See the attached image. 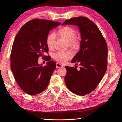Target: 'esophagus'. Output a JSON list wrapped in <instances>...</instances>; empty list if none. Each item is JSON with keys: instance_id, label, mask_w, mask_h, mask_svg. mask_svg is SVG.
<instances>
[{"instance_id": "obj_1", "label": "esophagus", "mask_w": 122, "mask_h": 122, "mask_svg": "<svg viewBox=\"0 0 122 122\" xmlns=\"http://www.w3.org/2000/svg\"><path fill=\"white\" fill-rule=\"evenodd\" d=\"M64 66L63 65H62L61 64H60V63H57L56 64V68H61V67H63Z\"/></svg>"}]
</instances>
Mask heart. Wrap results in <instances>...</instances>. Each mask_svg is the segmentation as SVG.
<instances>
[{
  "label": "heart",
  "mask_w": 122,
  "mask_h": 122,
  "mask_svg": "<svg viewBox=\"0 0 122 122\" xmlns=\"http://www.w3.org/2000/svg\"><path fill=\"white\" fill-rule=\"evenodd\" d=\"M58 34L62 38L69 42V44L74 48H78L79 45V41L75 37L76 36V31L70 27H65L61 28L58 31ZM55 39V35L53 33L50 34L47 39V44L49 48L52 47ZM73 52L71 51H57L54 54V59L61 63H65L68 59L72 57Z\"/></svg>",
  "instance_id": "heart-1"
}]
</instances>
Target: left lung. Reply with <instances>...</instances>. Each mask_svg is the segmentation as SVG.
I'll list each match as a JSON object with an SVG mask.
<instances>
[{"mask_svg":"<svg viewBox=\"0 0 122 122\" xmlns=\"http://www.w3.org/2000/svg\"><path fill=\"white\" fill-rule=\"evenodd\" d=\"M64 25L78 26L81 36L80 50L71 61L79 62L81 67L78 70L65 66V83L73 93L86 95L95 89L104 76L107 65V46L97 26L87 18H73L65 21Z\"/></svg>","mask_w":122,"mask_h":122,"instance_id":"8db88e82","label":"left lung"}]
</instances>
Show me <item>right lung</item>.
I'll list each match as a JSON object with an SVG mask.
<instances>
[{"label": "right lung", "mask_w": 122, "mask_h": 122, "mask_svg": "<svg viewBox=\"0 0 122 122\" xmlns=\"http://www.w3.org/2000/svg\"><path fill=\"white\" fill-rule=\"evenodd\" d=\"M61 24L33 19L20 28L15 38L10 55L11 70L18 84L26 93L37 95L48 86L56 63L50 61L43 67L38 64V58L48 51L47 39L50 31Z\"/></svg>", "instance_id": "add662e5"}]
</instances>
